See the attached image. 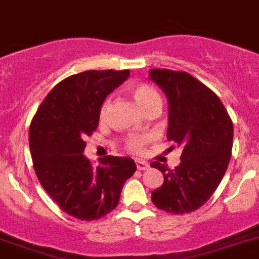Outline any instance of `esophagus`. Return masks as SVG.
I'll return each instance as SVG.
<instances>
[{
    "instance_id": "34e87169",
    "label": "esophagus",
    "mask_w": 259,
    "mask_h": 259,
    "mask_svg": "<svg viewBox=\"0 0 259 259\" xmlns=\"http://www.w3.org/2000/svg\"><path fill=\"white\" fill-rule=\"evenodd\" d=\"M150 167V164L147 162H145V160H137V168L141 171L143 170H147Z\"/></svg>"
}]
</instances>
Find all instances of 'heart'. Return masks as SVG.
Returning <instances> with one entry per match:
<instances>
[{
    "instance_id": "obj_1",
    "label": "heart",
    "mask_w": 259,
    "mask_h": 259,
    "mask_svg": "<svg viewBox=\"0 0 259 259\" xmlns=\"http://www.w3.org/2000/svg\"><path fill=\"white\" fill-rule=\"evenodd\" d=\"M133 99L136 101V104L140 106L141 109L145 112L146 109H149L150 106L154 105H160V97L159 95L154 91L151 87L149 85H138L133 89ZM110 108V100H105V103L101 106V110H100V118L104 119L109 112ZM147 142V137L143 136H132L127 140V147H129L132 151L134 153H140L142 150L143 145Z\"/></svg>"
}]
</instances>
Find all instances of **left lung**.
<instances>
[{
  "label": "left lung",
  "mask_w": 259,
  "mask_h": 259,
  "mask_svg": "<svg viewBox=\"0 0 259 259\" xmlns=\"http://www.w3.org/2000/svg\"><path fill=\"white\" fill-rule=\"evenodd\" d=\"M149 77L168 101L167 140L182 147L175 170L151 163L164 178L151 200L168 213H190L207 203L224 178L233 146V123L216 93L190 73L150 69Z\"/></svg>",
  "instance_id": "1"
}]
</instances>
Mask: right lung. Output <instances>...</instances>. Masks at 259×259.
Instances as JSON below:
<instances>
[{"instance_id": "right-lung-1", "label": "right lung", "mask_w": 259, "mask_h": 259, "mask_svg": "<svg viewBox=\"0 0 259 259\" xmlns=\"http://www.w3.org/2000/svg\"><path fill=\"white\" fill-rule=\"evenodd\" d=\"M130 72L85 71L52 88L30 125V151L39 182L66 213L99 220L117 207L125 182L137 170L129 156H104L93 167L85 138L97 129L106 96Z\"/></svg>"}]
</instances>
